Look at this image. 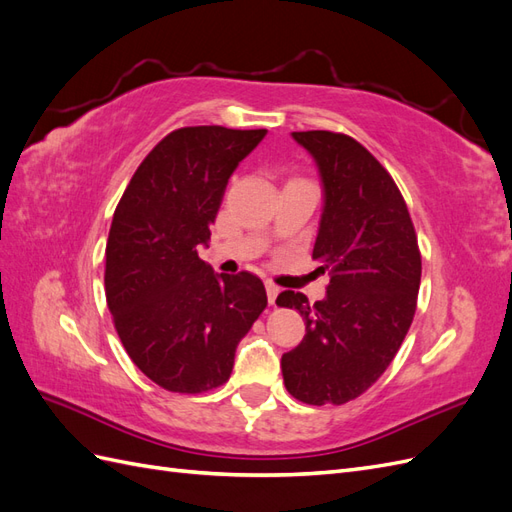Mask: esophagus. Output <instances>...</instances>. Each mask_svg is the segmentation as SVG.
I'll use <instances>...</instances> for the list:
<instances>
[{
	"instance_id": "obj_1",
	"label": "esophagus",
	"mask_w": 512,
	"mask_h": 512,
	"mask_svg": "<svg viewBox=\"0 0 512 512\" xmlns=\"http://www.w3.org/2000/svg\"><path fill=\"white\" fill-rule=\"evenodd\" d=\"M265 288H267V299H269V305H275V299H277V294H280V288H277L275 284H271V282H267L265 284Z\"/></svg>"
}]
</instances>
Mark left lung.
<instances>
[{"label":"left lung","instance_id":"left-lung-1","mask_svg":"<svg viewBox=\"0 0 512 512\" xmlns=\"http://www.w3.org/2000/svg\"><path fill=\"white\" fill-rule=\"evenodd\" d=\"M292 138L320 175L312 258L331 282L314 305L294 290L277 297L305 320L303 342L282 356V374L303 404L339 406L365 393L395 359L414 318L421 252L395 181L361 143L327 130Z\"/></svg>","mask_w":512,"mask_h":512}]
</instances>
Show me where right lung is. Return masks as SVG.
<instances>
[{"label":"right lung","mask_w":512,"mask_h":512,"mask_svg":"<svg viewBox=\"0 0 512 512\" xmlns=\"http://www.w3.org/2000/svg\"><path fill=\"white\" fill-rule=\"evenodd\" d=\"M267 130L170 132L136 168L106 243V303L123 348L173 393L224 384L235 350L267 307L256 275L213 273L198 258L230 175Z\"/></svg>","instance_id":"obj_1"}]
</instances>
